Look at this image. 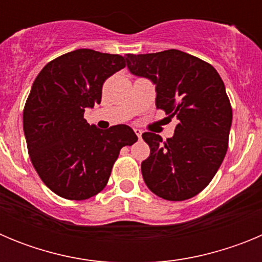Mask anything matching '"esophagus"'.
<instances>
[{
	"label": "esophagus",
	"mask_w": 262,
	"mask_h": 262,
	"mask_svg": "<svg viewBox=\"0 0 262 262\" xmlns=\"http://www.w3.org/2000/svg\"><path fill=\"white\" fill-rule=\"evenodd\" d=\"M134 131H135V134H136V135H138V138H139V139L142 138V134H143V131H142V129H139V128H134Z\"/></svg>",
	"instance_id": "1"
}]
</instances>
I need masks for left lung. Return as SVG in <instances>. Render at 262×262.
<instances>
[{
    "label": "left lung",
    "mask_w": 262,
    "mask_h": 262,
    "mask_svg": "<svg viewBox=\"0 0 262 262\" xmlns=\"http://www.w3.org/2000/svg\"><path fill=\"white\" fill-rule=\"evenodd\" d=\"M136 76L156 85V107L177 118L173 138L144 133L151 154L142 163L148 189L166 201L193 198L211 182L228 148L232 107L216 69L178 50L126 55Z\"/></svg>",
    "instance_id": "1"
}]
</instances>
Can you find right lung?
<instances>
[{
    "label": "right lung",
    "mask_w": 262,
    "mask_h": 262,
    "mask_svg": "<svg viewBox=\"0 0 262 262\" xmlns=\"http://www.w3.org/2000/svg\"><path fill=\"white\" fill-rule=\"evenodd\" d=\"M126 67L120 55L81 48L53 59L36 76L23 108L30 160L59 196L84 201L102 191L120 148L138 136L126 124L106 131L84 119L101 103L103 82Z\"/></svg>",
    "instance_id": "right-lung-1"
}]
</instances>
